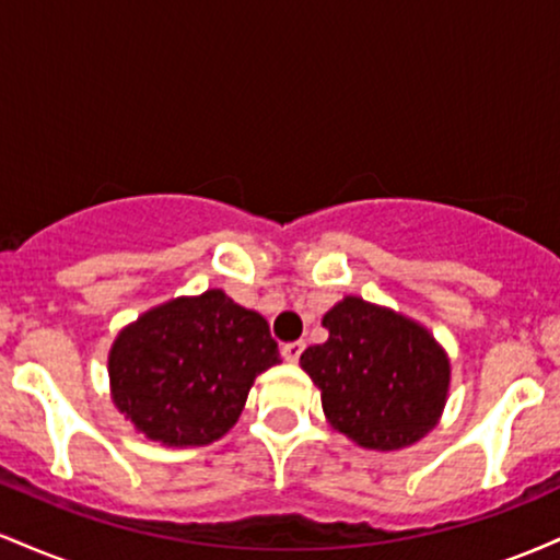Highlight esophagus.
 <instances>
[{"label": "esophagus", "instance_id": "obj_1", "mask_svg": "<svg viewBox=\"0 0 560 560\" xmlns=\"http://www.w3.org/2000/svg\"><path fill=\"white\" fill-rule=\"evenodd\" d=\"M302 350H305V342H302V339L300 342H287L284 347H281V355H284V361H289V363H298Z\"/></svg>", "mask_w": 560, "mask_h": 560}]
</instances>
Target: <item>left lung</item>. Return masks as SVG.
<instances>
[{"instance_id":"8db88e82","label":"left lung","mask_w":560,"mask_h":560,"mask_svg":"<svg viewBox=\"0 0 560 560\" xmlns=\"http://www.w3.org/2000/svg\"><path fill=\"white\" fill-rule=\"evenodd\" d=\"M324 326L329 339L307 347L300 363L331 427L369 450L419 442L440 419L450 384L432 334L358 298L334 305Z\"/></svg>"}]
</instances>
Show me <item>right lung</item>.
Masks as SVG:
<instances>
[{
  "mask_svg": "<svg viewBox=\"0 0 560 560\" xmlns=\"http://www.w3.org/2000/svg\"><path fill=\"white\" fill-rule=\"evenodd\" d=\"M279 363L266 318L221 289L165 302L120 331L113 400L163 445H208L234 427L255 376Z\"/></svg>",
  "mask_w": 560,
  "mask_h": 560,
  "instance_id": "right-lung-1",
  "label": "right lung"
}]
</instances>
